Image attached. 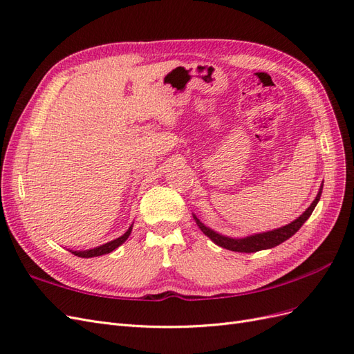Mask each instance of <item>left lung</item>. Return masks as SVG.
Instances as JSON below:
<instances>
[{
	"label": "left lung",
	"mask_w": 354,
	"mask_h": 354,
	"mask_svg": "<svg viewBox=\"0 0 354 354\" xmlns=\"http://www.w3.org/2000/svg\"><path fill=\"white\" fill-rule=\"evenodd\" d=\"M322 189H324V183L319 189V194L316 196V199L312 202V205H310L301 216H299L297 220H294L292 223L286 224L283 227L279 229H274L270 232H264V233H257V234H251V236H246V238H241V239H233V238H227V236H223V234L217 233L211 230L209 227L203 226V224L196 218V216H194L196 224L199 226V229L207 234V236L221 248H226L234 252H257V251H261V250H269L273 248V246H277L279 243L285 242L286 239H289L295 234L299 227L303 226V224L307 221V218L312 216V212L315 209V207L317 205V202L320 199V195H322Z\"/></svg>",
	"instance_id": "obj_1"
}]
</instances>
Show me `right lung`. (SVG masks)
Here are the masks:
<instances>
[{"label": "right lung", "instance_id": "obj_1", "mask_svg": "<svg viewBox=\"0 0 354 354\" xmlns=\"http://www.w3.org/2000/svg\"><path fill=\"white\" fill-rule=\"evenodd\" d=\"M131 229H133V226H131L130 229H128V230L122 234V236L116 238V239H113V241H111V242H108V243H104V245H100V246H97V248L87 250V251H72V254H73V255H78V257H82V259H91V257H99V255L109 254V252H112L113 250H116L118 246L122 245V243L128 239V236H130V233H131Z\"/></svg>", "mask_w": 354, "mask_h": 354}]
</instances>
